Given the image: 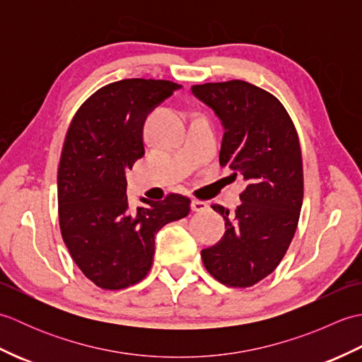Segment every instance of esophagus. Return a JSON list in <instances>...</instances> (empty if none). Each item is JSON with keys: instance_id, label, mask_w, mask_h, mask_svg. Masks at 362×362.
Instances as JSON below:
<instances>
[{"instance_id": "34e87169", "label": "esophagus", "mask_w": 362, "mask_h": 362, "mask_svg": "<svg viewBox=\"0 0 362 362\" xmlns=\"http://www.w3.org/2000/svg\"><path fill=\"white\" fill-rule=\"evenodd\" d=\"M210 209V205L206 202H202V201H197V199H194V201H191V210L196 211V213H202V211H206Z\"/></svg>"}]
</instances>
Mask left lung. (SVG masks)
I'll use <instances>...</instances> for the list:
<instances>
[{"label": "left lung", "instance_id": "left-lung-1", "mask_svg": "<svg viewBox=\"0 0 362 362\" xmlns=\"http://www.w3.org/2000/svg\"><path fill=\"white\" fill-rule=\"evenodd\" d=\"M191 91L224 127L221 166L247 180L235 213L211 205L226 233L201 252L204 266L222 284L249 288L274 272L296 233L303 202L297 130L279 99L249 82H210Z\"/></svg>", "mask_w": 362, "mask_h": 362}]
</instances>
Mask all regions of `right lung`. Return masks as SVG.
<instances>
[{"label": "right lung", "instance_id": "right-lung-1", "mask_svg": "<svg viewBox=\"0 0 362 362\" xmlns=\"http://www.w3.org/2000/svg\"><path fill=\"white\" fill-rule=\"evenodd\" d=\"M182 86L124 79L99 88L68 129L57 173L59 222L71 258L103 289H124L152 266L156 235L185 218L191 201L169 194L129 209L126 171L144 156L146 117Z\"/></svg>", "mask_w": 362, "mask_h": 362}]
</instances>
